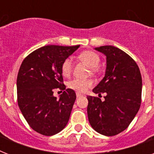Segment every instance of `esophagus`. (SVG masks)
Here are the masks:
<instances>
[{"label": "esophagus", "mask_w": 154, "mask_h": 154, "mask_svg": "<svg viewBox=\"0 0 154 154\" xmlns=\"http://www.w3.org/2000/svg\"><path fill=\"white\" fill-rule=\"evenodd\" d=\"M76 95H77V97H82V96H83L82 94H79V93H77V94H76Z\"/></svg>", "instance_id": "obj_1"}]
</instances>
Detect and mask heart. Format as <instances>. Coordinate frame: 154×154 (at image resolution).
<instances>
[{
	"mask_svg": "<svg viewBox=\"0 0 154 154\" xmlns=\"http://www.w3.org/2000/svg\"><path fill=\"white\" fill-rule=\"evenodd\" d=\"M79 58L82 61H84L85 64L88 65L91 69H97L98 67L101 59L98 54L93 51H84L80 53ZM72 69V60L70 57H68L64 60L61 64V72L63 76L69 77ZM93 85V82L90 80H83L79 78H75L69 82L68 86L72 90H75L77 93H85L87 91V89L90 88Z\"/></svg>",
	"mask_w": 154,
	"mask_h": 154,
	"instance_id": "obj_1",
	"label": "heart"
}]
</instances>
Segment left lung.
Returning a JSON list of instances; mask_svg holds the SVG:
<instances>
[{
	"instance_id": "left-lung-1",
	"label": "left lung",
	"mask_w": 154,
	"mask_h": 154,
	"mask_svg": "<svg viewBox=\"0 0 154 154\" xmlns=\"http://www.w3.org/2000/svg\"><path fill=\"white\" fill-rule=\"evenodd\" d=\"M106 57L105 77L93 92L105 100L88 96L87 113L92 128L105 136L127 129L141 105L142 80L138 66L122 49L112 45L95 48Z\"/></svg>"
}]
</instances>
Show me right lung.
I'll return each instance as SVG.
<instances>
[{
  "instance_id": "1",
  "label": "right lung",
  "mask_w": 154,
  "mask_h": 154,
  "mask_svg": "<svg viewBox=\"0 0 154 154\" xmlns=\"http://www.w3.org/2000/svg\"><path fill=\"white\" fill-rule=\"evenodd\" d=\"M80 45H46L23 60L17 79V102L30 127L45 136L58 134L67 125L76 94L66 89L57 99L52 89L63 90L61 64Z\"/></svg>"
}]
</instances>
